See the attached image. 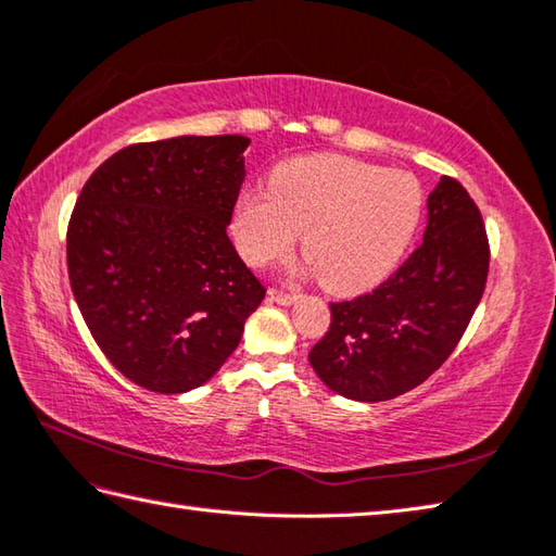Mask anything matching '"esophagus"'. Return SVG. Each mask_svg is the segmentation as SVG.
I'll return each instance as SVG.
<instances>
[{
  "label": "esophagus",
  "instance_id": "34e87169",
  "mask_svg": "<svg viewBox=\"0 0 556 556\" xmlns=\"http://www.w3.org/2000/svg\"><path fill=\"white\" fill-rule=\"evenodd\" d=\"M269 301L281 303V306H291V303L299 301V293H291V291H281V289H269L267 291Z\"/></svg>",
  "mask_w": 556,
  "mask_h": 556
}]
</instances>
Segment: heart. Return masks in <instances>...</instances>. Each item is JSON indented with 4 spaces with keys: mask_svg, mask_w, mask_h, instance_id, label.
<instances>
[{
    "mask_svg": "<svg viewBox=\"0 0 556 556\" xmlns=\"http://www.w3.org/2000/svg\"><path fill=\"white\" fill-rule=\"evenodd\" d=\"M421 214L417 180L346 156L291 159L271 188L236 202L233 241L253 267L285 257L303 231V253L332 293L378 285L397 265Z\"/></svg>",
    "mask_w": 556,
    "mask_h": 556,
    "instance_id": "1",
    "label": "heart"
}]
</instances>
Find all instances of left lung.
I'll return each mask as SVG.
<instances>
[{
	"label": "left lung",
	"mask_w": 556,
	"mask_h": 556,
	"mask_svg": "<svg viewBox=\"0 0 556 556\" xmlns=\"http://www.w3.org/2000/svg\"><path fill=\"white\" fill-rule=\"evenodd\" d=\"M486 269L482 214L458 180L443 176L427 200L424 243L371 293L330 303V330L308 354L313 371L358 402L421 386L463 337Z\"/></svg>",
	"instance_id": "obj_1"
}]
</instances>
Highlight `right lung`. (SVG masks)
Masks as SVG:
<instances>
[{
	"mask_svg": "<svg viewBox=\"0 0 556 556\" xmlns=\"http://www.w3.org/2000/svg\"><path fill=\"white\" fill-rule=\"evenodd\" d=\"M250 139L173 137L93 170L67 228L70 285L119 374L163 395L204 386L265 287L228 241Z\"/></svg>",
	"mask_w": 556,
	"mask_h": 556,
	"instance_id": "1",
	"label": "right lung"
}]
</instances>
